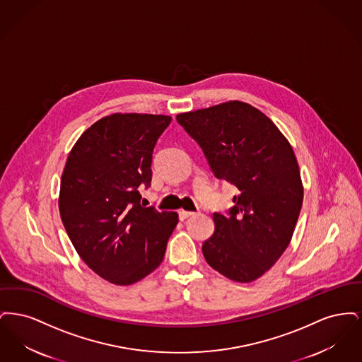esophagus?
Returning a JSON list of instances; mask_svg holds the SVG:
<instances>
[{
	"label": "esophagus",
	"instance_id": "obj_1",
	"mask_svg": "<svg viewBox=\"0 0 362 362\" xmlns=\"http://www.w3.org/2000/svg\"><path fill=\"white\" fill-rule=\"evenodd\" d=\"M194 213L192 211H186V210H180L179 211V220L180 221H185L186 218H189V217H191Z\"/></svg>",
	"mask_w": 362,
	"mask_h": 362
}]
</instances>
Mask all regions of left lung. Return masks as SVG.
<instances>
[{"label":"left lung","mask_w":362,"mask_h":362,"mask_svg":"<svg viewBox=\"0 0 362 362\" xmlns=\"http://www.w3.org/2000/svg\"><path fill=\"white\" fill-rule=\"evenodd\" d=\"M176 121L201 146L214 176L238 189L226 214H213L204 257L226 278L251 282L288 248L300 216L304 192L292 146L263 112L236 100Z\"/></svg>","instance_id":"8db88e82"}]
</instances>
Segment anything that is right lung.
Returning a JSON list of instances; mask_svg holds the SVG:
<instances>
[{
	"mask_svg": "<svg viewBox=\"0 0 362 362\" xmlns=\"http://www.w3.org/2000/svg\"><path fill=\"white\" fill-rule=\"evenodd\" d=\"M173 118L112 114L93 123L68 156L59 214L77 254L98 276L132 285L163 262L177 213L141 205L157 139Z\"/></svg>",
	"mask_w": 362,
	"mask_h": 362,
	"instance_id": "obj_1",
	"label": "right lung"
}]
</instances>
